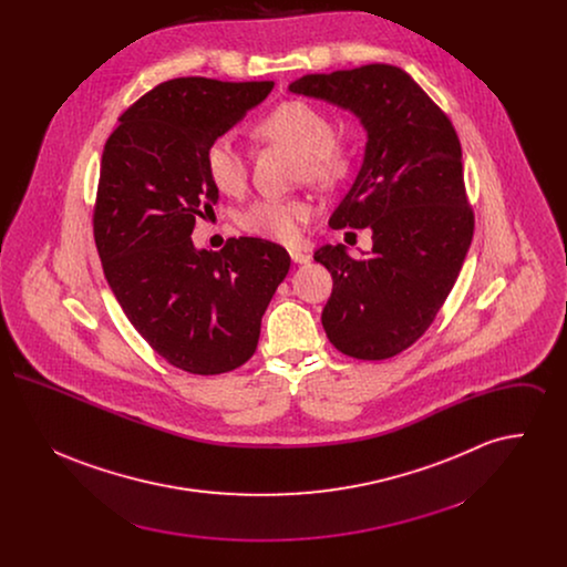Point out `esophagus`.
I'll return each instance as SVG.
<instances>
[{"label":"esophagus","instance_id":"34e87169","mask_svg":"<svg viewBox=\"0 0 567 567\" xmlns=\"http://www.w3.org/2000/svg\"><path fill=\"white\" fill-rule=\"evenodd\" d=\"M289 255H291V259H293V264L297 266H303V264H310V259H312V255L308 252V250H303V248H289Z\"/></svg>","mask_w":567,"mask_h":567}]
</instances>
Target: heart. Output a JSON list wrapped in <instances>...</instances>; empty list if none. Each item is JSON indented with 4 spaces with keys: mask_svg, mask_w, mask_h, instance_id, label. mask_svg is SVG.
Instances as JSON below:
<instances>
[{
    "mask_svg": "<svg viewBox=\"0 0 567 567\" xmlns=\"http://www.w3.org/2000/svg\"><path fill=\"white\" fill-rule=\"evenodd\" d=\"M257 134L271 142H282L301 153V178H308L315 185H338L351 172V148L333 137V123L323 110L303 100H285L274 106L259 121ZM204 165L216 189L227 195H236L244 189L248 165L234 135L215 137L206 146ZM310 215L312 206L303 199L264 197L246 206L238 216V223L252 236L293 243L299 236V225Z\"/></svg>",
    "mask_w": 567,
    "mask_h": 567,
    "instance_id": "heart-1",
    "label": "heart"
}]
</instances>
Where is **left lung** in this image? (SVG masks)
I'll return each instance as SVG.
<instances>
[{
  "instance_id": "8db88e82",
  "label": "left lung",
  "mask_w": 567,
  "mask_h": 567,
  "mask_svg": "<svg viewBox=\"0 0 567 567\" xmlns=\"http://www.w3.org/2000/svg\"><path fill=\"white\" fill-rule=\"evenodd\" d=\"M297 95L351 110L368 132L361 169L329 218L372 229V252L352 259L324 244L331 271L324 333L344 354L389 359L414 344L451 293L474 236L457 132L402 68L370 63L289 84Z\"/></svg>"
}]
</instances>
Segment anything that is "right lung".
Listing matches in <instances>:
<instances>
[{
	"instance_id": "1",
	"label": "right lung",
	"mask_w": 567,
	"mask_h": 567,
	"mask_svg": "<svg viewBox=\"0 0 567 567\" xmlns=\"http://www.w3.org/2000/svg\"><path fill=\"white\" fill-rule=\"evenodd\" d=\"M274 82L174 79L118 118L102 155L93 234L110 289L137 333L189 374L213 377L246 363L261 317L291 257L280 244L229 238L197 250L195 218L218 189L204 153Z\"/></svg>"
}]
</instances>
